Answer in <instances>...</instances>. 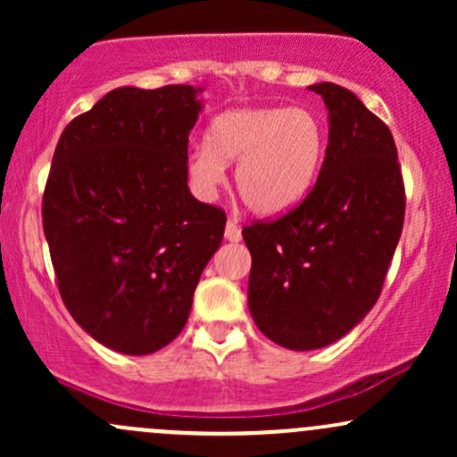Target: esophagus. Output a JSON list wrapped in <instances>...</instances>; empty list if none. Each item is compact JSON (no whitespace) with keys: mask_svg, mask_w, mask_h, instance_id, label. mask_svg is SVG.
I'll list each match as a JSON object with an SVG mask.
<instances>
[{"mask_svg":"<svg viewBox=\"0 0 457 457\" xmlns=\"http://www.w3.org/2000/svg\"><path fill=\"white\" fill-rule=\"evenodd\" d=\"M240 236H243L240 234V225L236 223V219H229L228 225H225V238L232 240V243H238Z\"/></svg>","mask_w":457,"mask_h":457,"instance_id":"1","label":"esophagus"}]
</instances>
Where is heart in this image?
Returning a JSON list of instances; mask_svg holds the SVG:
<instances>
[{
    "mask_svg": "<svg viewBox=\"0 0 457 457\" xmlns=\"http://www.w3.org/2000/svg\"><path fill=\"white\" fill-rule=\"evenodd\" d=\"M327 154V129L303 107H245L212 120L206 148L188 156V176L199 191L223 182L236 163V191L258 214H279L312 191Z\"/></svg>",
    "mask_w": 457,
    "mask_h": 457,
    "instance_id": "b5f03b06",
    "label": "heart"
}]
</instances>
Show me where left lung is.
<instances>
[{"label":"left lung","instance_id":"left-lung-1","mask_svg":"<svg viewBox=\"0 0 457 457\" xmlns=\"http://www.w3.org/2000/svg\"><path fill=\"white\" fill-rule=\"evenodd\" d=\"M309 90L328 109L316 185L292 211L243 229L251 318L290 350L337 342L376 305L406 212L389 127L342 86Z\"/></svg>","mask_w":457,"mask_h":457}]
</instances>
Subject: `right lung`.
<instances>
[{"label":"right lung","mask_w":457,"mask_h":457,"mask_svg":"<svg viewBox=\"0 0 457 457\" xmlns=\"http://www.w3.org/2000/svg\"><path fill=\"white\" fill-rule=\"evenodd\" d=\"M193 86L118 87L64 129L43 195L57 290L75 322L122 354L174 342L225 232L187 187Z\"/></svg>","instance_id":"1"}]
</instances>
